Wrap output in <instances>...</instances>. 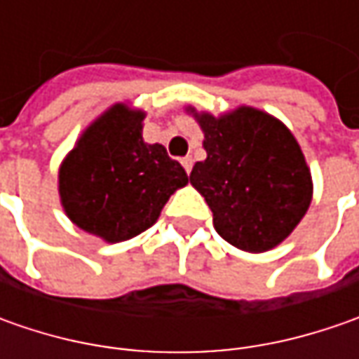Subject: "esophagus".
Segmentation results:
<instances>
[{"label": "esophagus", "mask_w": 359, "mask_h": 359, "mask_svg": "<svg viewBox=\"0 0 359 359\" xmlns=\"http://www.w3.org/2000/svg\"><path fill=\"white\" fill-rule=\"evenodd\" d=\"M182 165H184V170H186L187 173L191 172V165H194V159L189 158V156H186V158H182Z\"/></svg>", "instance_id": "obj_1"}]
</instances>
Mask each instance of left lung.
I'll return each mask as SVG.
<instances>
[{"mask_svg":"<svg viewBox=\"0 0 359 359\" xmlns=\"http://www.w3.org/2000/svg\"><path fill=\"white\" fill-rule=\"evenodd\" d=\"M208 158L189 173L215 231L243 252L282 243L310 208L311 173L292 131L266 111L241 105L226 116L198 114Z\"/></svg>","mask_w":359,"mask_h":359,"instance_id":"left-lung-1","label":"left lung"}]
</instances>
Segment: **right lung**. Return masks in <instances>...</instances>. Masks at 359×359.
Segmentation results:
<instances>
[{"label": "right lung", "instance_id": "1", "mask_svg": "<svg viewBox=\"0 0 359 359\" xmlns=\"http://www.w3.org/2000/svg\"><path fill=\"white\" fill-rule=\"evenodd\" d=\"M145 114L116 104L95 119L60 168L67 217L109 243L135 238L158 222L186 170L161 144H145Z\"/></svg>", "mask_w": 359, "mask_h": 359}]
</instances>
